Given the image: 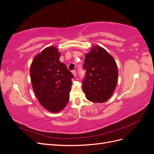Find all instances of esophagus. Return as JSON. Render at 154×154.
<instances>
[{
    "label": "esophagus",
    "instance_id": "obj_1",
    "mask_svg": "<svg viewBox=\"0 0 154 154\" xmlns=\"http://www.w3.org/2000/svg\"><path fill=\"white\" fill-rule=\"evenodd\" d=\"M72 74H73L74 77H76V71H72Z\"/></svg>",
    "mask_w": 154,
    "mask_h": 154
}]
</instances>
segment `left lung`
Instances as JSON below:
<instances>
[{
	"instance_id": "8db88e82",
	"label": "left lung",
	"mask_w": 154,
	"mask_h": 154,
	"mask_svg": "<svg viewBox=\"0 0 154 154\" xmlns=\"http://www.w3.org/2000/svg\"><path fill=\"white\" fill-rule=\"evenodd\" d=\"M83 68L86 75L82 88L86 98L96 103L106 101L118 83V66L114 58L103 48L94 45L85 54Z\"/></svg>"
}]
</instances>
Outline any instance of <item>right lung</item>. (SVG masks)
<instances>
[{"label": "right lung", "instance_id": "obj_1", "mask_svg": "<svg viewBox=\"0 0 154 154\" xmlns=\"http://www.w3.org/2000/svg\"><path fill=\"white\" fill-rule=\"evenodd\" d=\"M60 57L58 49L49 46L34 58L29 70L37 99L52 113L59 112L67 105L74 78L66 65L60 62Z\"/></svg>", "mask_w": 154, "mask_h": 154}]
</instances>
